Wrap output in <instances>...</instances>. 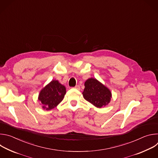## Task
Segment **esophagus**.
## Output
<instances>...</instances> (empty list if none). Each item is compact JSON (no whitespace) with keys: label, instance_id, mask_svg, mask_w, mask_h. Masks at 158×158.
Wrapping results in <instances>:
<instances>
[{"label":"esophagus","instance_id":"esophagus-1","mask_svg":"<svg viewBox=\"0 0 158 158\" xmlns=\"http://www.w3.org/2000/svg\"><path fill=\"white\" fill-rule=\"evenodd\" d=\"M74 88H75V89H77V90H80V89H81V87H80V86H79V85H76V86L74 87Z\"/></svg>","mask_w":158,"mask_h":158}]
</instances>
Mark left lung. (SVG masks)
Masks as SVG:
<instances>
[{"instance_id":"left-lung-1","label":"left lung","mask_w":158,"mask_h":158,"mask_svg":"<svg viewBox=\"0 0 158 158\" xmlns=\"http://www.w3.org/2000/svg\"><path fill=\"white\" fill-rule=\"evenodd\" d=\"M84 98L98 108L107 105L112 97L110 90L95 78H89L84 83Z\"/></svg>"}]
</instances>
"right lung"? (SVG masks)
<instances>
[{
  "instance_id": "add662e5",
  "label": "right lung",
  "mask_w": 158,
  "mask_h": 158,
  "mask_svg": "<svg viewBox=\"0 0 158 158\" xmlns=\"http://www.w3.org/2000/svg\"><path fill=\"white\" fill-rule=\"evenodd\" d=\"M65 93V86L58 81L52 80L41 90L38 100L42 109L49 110L56 107L63 100Z\"/></svg>"
}]
</instances>
